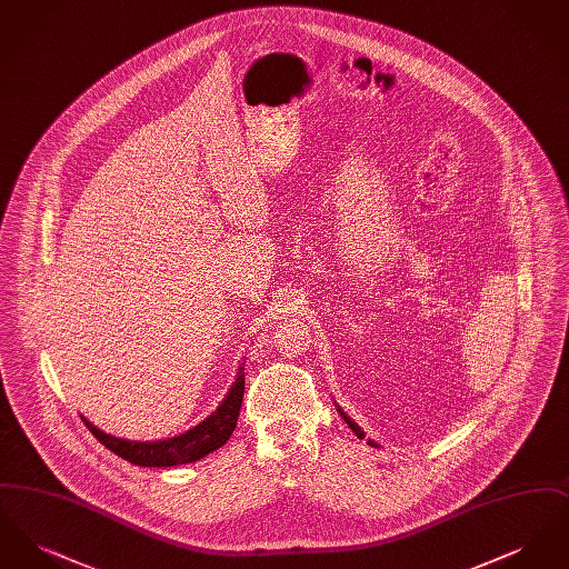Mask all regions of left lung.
Listing matches in <instances>:
<instances>
[{"label": "left lung", "mask_w": 569, "mask_h": 569, "mask_svg": "<svg viewBox=\"0 0 569 569\" xmlns=\"http://www.w3.org/2000/svg\"><path fill=\"white\" fill-rule=\"evenodd\" d=\"M339 413H341V416H343V420H346V422H348V427H350V429H352L353 433H356V437H358V439H365V431H360V427H358V425H356V422H353L352 418H350V416H348V413H343V411H341V409H339ZM369 446H373V448H378V443H376V441H371V439H369Z\"/></svg>", "instance_id": "left-lung-1"}]
</instances>
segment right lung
<instances>
[{"label": "right lung", "mask_w": 569, "mask_h": 569, "mask_svg": "<svg viewBox=\"0 0 569 569\" xmlns=\"http://www.w3.org/2000/svg\"><path fill=\"white\" fill-rule=\"evenodd\" d=\"M244 392V367H239L237 379L232 388L228 390L226 399L216 411L202 420L198 427L190 429L188 433L177 435L170 439H158V441H130V439H119L114 435L104 433L98 427H93L87 418H82L84 427L93 433V437L114 452L117 457L140 465V467H172V465H186V462H196V460L216 452L221 448L232 431L237 429L239 411L243 403Z\"/></svg>", "instance_id": "1"}]
</instances>
